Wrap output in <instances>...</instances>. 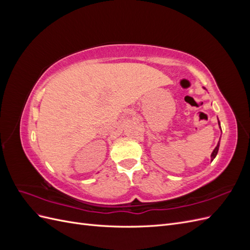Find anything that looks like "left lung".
Listing matches in <instances>:
<instances>
[{
    "mask_svg": "<svg viewBox=\"0 0 250 250\" xmlns=\"http://www.w3.org/2000/svg\"><path fill=\"white\" fill-rule=\"evenodd\" d=\"M219 125H220V122H219ZM219 146H220V141H219V143H218V145L216 146V148L214 149V151L213 152H211V155H210V158H211V161L214 160V158L216 157V155H217V153H218V150H219Z\"/></svg>",
    "mask_w": 250,
    "mask_h": 250,
    "instance_id": "1",
    "label": "left lung"
}]
</instances>
